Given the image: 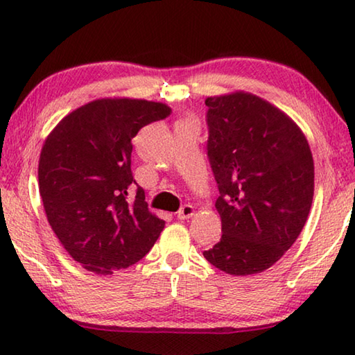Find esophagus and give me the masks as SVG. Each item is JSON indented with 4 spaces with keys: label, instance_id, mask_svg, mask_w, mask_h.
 I'll list each match as a JSON object with an SVG mask.
<instances>
[{
    "label": "esophagus",
    "instance_id": "34e87169",
    "mask_svg": "<svg viewBox=\"0 0 355 355\" xmlns=\"http://www.w3.org/2000/svg\"><path fill=\"white\" fill-rule=\"evenodd\" d=\"M192 216H194V207H192V205H183L177 213V218L180 220L189 219V218H192Z\"/></svg>",
    "mask_w": 355,
    "mask_h": 355
}]
</instances>
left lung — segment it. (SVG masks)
I'll return each instance as SVG.
<instances>
[{
  "mask_svg": "<svg viewBox=\"0 0 355 355\" xmlns=\"http://www.w3.org/2000/svg\"><path fill=\"white\" fill-rule=\"evenodd\" d=\"M205 105L222 236L203 257L227 274H258L302 232L313 200V156L297 125L257 95L208 97Z\"/></svg>",
  "mask_w": 355,
  "mask_h": 355,
  "instance_id": "1",
  "label": "left lung"
}]
</instances>
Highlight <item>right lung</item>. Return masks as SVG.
Masks as SVG:
<instances>
[{
	"label": "right lung",
	"mask_w": 355,
	"mask_h": 355,
	"mask_svg": "<svg viewBox=\"0 0 355 355\" xmlns=\"http://www.w3.org/2000/svg\"><path fill=\"white\" fill-rule=\"evenodd\" d=\"M171 116L147 100L103 98L78 107L46 137L39 191L46 219L64 249L87 271L112 274L153 248L164 220L148 211L131 172L133 137Z\"/></svg>",
	"instance_id": "obj_1"
}]
</instances>
